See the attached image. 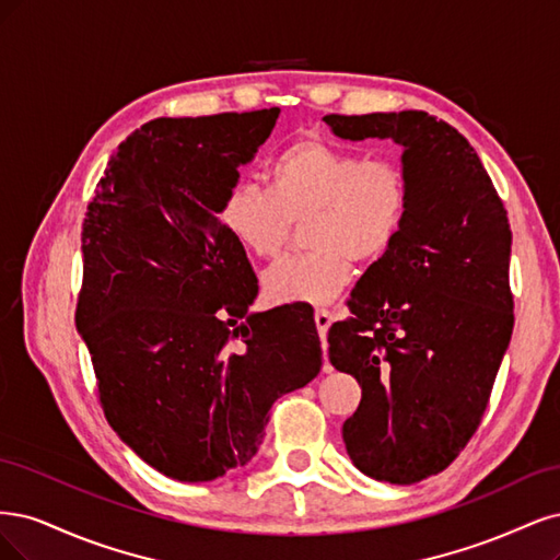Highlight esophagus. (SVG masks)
Returning a JSON list of instances; mask_svg holds the SVG:
<instances>
[{"instance_id":"obj_1","label":"esophagus","mask_w":560,"mask_h":560,"mask_svg":"<svg viewBox=\"0 0 560 560\" xmlns=\"http://www.w3.org/2000/svg\"><path fill=\"white\" fill-rule=\"evenodd\" d=\"M314 320H316L318 335L323 337V347H326V332H328L330 323H332V312H328V310H316V314H314ZM326 368H328V365H326Z\"/></svg>"}]
</instances>
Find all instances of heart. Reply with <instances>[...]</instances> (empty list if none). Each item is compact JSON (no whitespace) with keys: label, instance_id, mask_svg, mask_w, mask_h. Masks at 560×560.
<instances>
[{"label":"heart","instance_id":"obj_1","mask_svg":"<svg viewBox=\"0 0 560 560\" xmlns=\"http://www.w3.org/2000/svg\"><path fill=\"white\" fill-rule=\"evenodd\" d=\"M409 209V182L393 158H360L316 137L281 149L267 167V190L234 184L221 223L246 254H281L293 223L304 225V256L283 258L262 277L272 302L323 304L351 279L353 262H374L398 240Z\"/></svg>","mask_w":560,"mask_h":560}]
</instances>
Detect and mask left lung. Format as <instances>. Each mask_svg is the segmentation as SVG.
<instances>
[{"instance_id":"8db88e82","label":"left lung","mask_w":560,"mask_h":560,"mask_svg":"<svg viewBox=\"0 0 560 560\" xmlns=\"http://www.w3.org/2000/svg\"><path fill=\"white\" fill-rule=\"evenodd\" d=\"M339 139L402 149L409 209L398 240L328 330L330 363L363 398L341 438L360 472L417 483L470 442L514 328L512 230L491 176L456 128L425 112L323 118Z\"/></svg>"}]
</instances>
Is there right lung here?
Segmentation results:
<instances>
[{
	"label": "right lung",
	"mask_w": 560,
	"mask_h": 560,
	"mask_svg": "<svg viewBox=\"0 0 560 560\" xmlns=\"http://www.w3.org/2000/svg\"><path fill=\"white\" fill-rule=\"evenodd\" d=\"M279 112L141 125L88 205L77 330L104 417L141 460L178 481L246 465L269 407L320 372L314 316L250 312L258 279L221 223L223 195Z\"/></svg>",
	"instance_id": "1"
}]
</instances>
